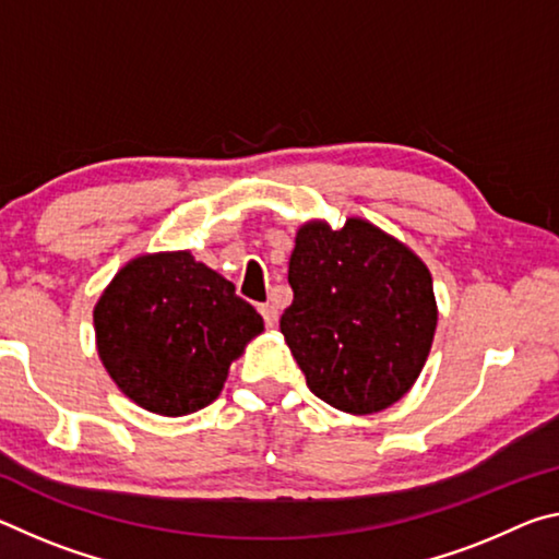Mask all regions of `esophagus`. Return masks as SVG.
<instances>
[{
	"label": "esophagus",
	"instance_id": "esophagus-1",
	"mask_svg": "<svg viewBox=\"0 0 559 559\" xmlns=\"http://www.w3.org/2000/svg\"><path fill=\"white\" fill-rule=\"evenodd\" d=\"M259 313L263 316V320H266L269 328H273V325L278 323V306H276V302H261Z\"/></svg>",
	"mask_w": 559,
	"mask_h": 559
}]
</instances>
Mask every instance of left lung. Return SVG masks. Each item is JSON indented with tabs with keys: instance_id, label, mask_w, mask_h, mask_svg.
I'll list each match as a JSON object with an SVG mask.
<instances>
[{
	"instance_id": "1",
	"label": "left lung",
	"mask_w": 559,
	"mask_h": 559,
	"mask_svg": "<svg viewBox=\"0 0 559 559\" xmlns=\"http://www.w3.org/2000/svg\"><path fill=\"white\" fill-rule=\"evenodd\" d=\"M293 302L281 333L308 390L347 414L382 412L427 362L437 298L412 249L365 219L302 224L290 253Z\"/></svg>"
}]
</instances>
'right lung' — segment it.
Segmentation results:
<instances>
[{
  "instance_id": "right-lung-1",
  "label": "right lung",
  "mask_w": 559,
  "mask_h": 559,
  "mask_svg": "<svg viewBox=\"0 0 559 559\" xmlns=\"http://www.w3.org/2000/svg\"><path fill=\"white\" fill-rule=\"evenodd\" d=\"M93 325L122 394L147 412L185 416L219 396L263 318L192 253L167 251L126 263L96 302Z\"/></svg>"
}]
</instances>
